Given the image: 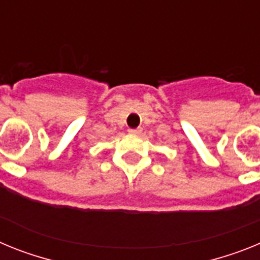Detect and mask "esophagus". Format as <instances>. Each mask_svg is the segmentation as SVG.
I'll return each instance as SVG.
<instances>
[{
    "mask_svg": "<svg viewBox=\"0 0 260 260\" xmlns=\"http://www.w3.org/2000/svg\"><path fill=\"white\" fill-rule=\"evenodd\" d=\"M142 132V128H128V134H132V135H138L139 133Z\"/></svg>",
    "mask_w": 260,
    "mask_h": 260,
    "instance_id": "34e87169",
    "label": "esophagus"
}]
</instances>
